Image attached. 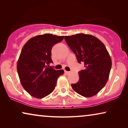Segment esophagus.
I'll list each match as a JSON object with an SVG mask.
<instances>
[{"label":"esophagus","mask_w":128,"mask_h":128,"mask_svg":"<svg viewBox=\"0 0 128 128\" xmlns=\"http://www.w3.org/2000/svg\"><path fill=\"white\" fill-rule=\"evenodd\" d=\"M64 72H65V73L67 75H68V74H69L70 73V72H69V71H65Z\"/></svg>","instance_id":"1"}]
</instances>
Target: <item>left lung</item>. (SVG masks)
I'll return each instance as SVG.
<instances>
[{
  "instance_id": "8db88e82",
  "label": "left lung",
  "mask_w": 128,
  "mask_h": 128,
  "mask_svg": "<svg viewBox=\"0 0 128 128\" xmlns=\"http://www.w3.org/2000/svg\"><path fill=\"white\" fill-rule=\"evenodd\" d=\"M64 40L85 69L78 72L79 80L72 84L74 92L85 97L95 96L106 84L111 69V56L104 44L92 35L78 34Z\"/></svg>"
}]
</instances>
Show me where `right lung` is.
I'll use <instances>...</instances> for the list:
<instances>
[{"label": "right lung", "mask_w": 128, "mask_h": 128, "mask_svg": "<svg viewBox=\"0 0 128 128\" xmlns=\"http://www.w3.org/2000/svg\"><path fill=\"white\" fill-rule=\"evenodd\" d=\"M64 38V36L50 34L39 35L22 47L17 61V72L22 86L32 97L42 98L51 93L58 78L64 74V70H56L48 65L52 62V46Z\"/></svg>", "instance_id": "right-lung-1"}]
</instances>
